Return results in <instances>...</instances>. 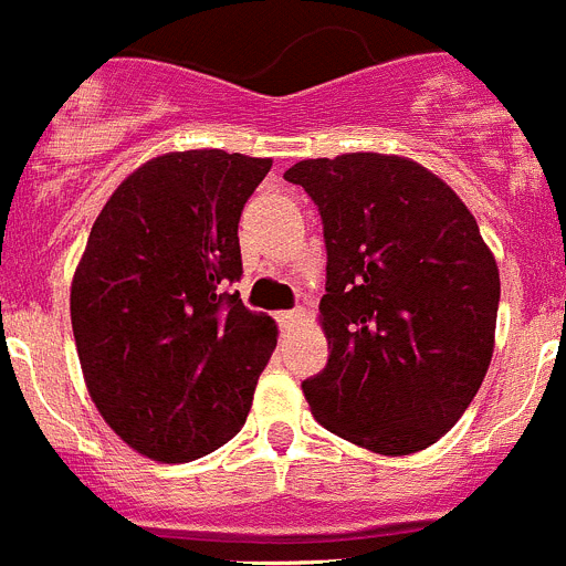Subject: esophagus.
<instances>
[{
	"mask_svg": "<svg viewBox=\"0 0 566 566\" xmlns=\"http://www.w3.org/2000/svg\"><path fill=\"white\" fill-rule=\"evenodd\" d=\"M302 310H284V313H279V321H282V327H293L302 321Z\"/></svg>",
	"mask_w": 566,
	"mask_h": 566,
	"instance_id": "obj_1",
	"label": "esophagus"
}]
</instances>
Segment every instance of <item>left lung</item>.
Instances as JSON below:
<instances>
[{"label":"left lung","instance_id":"1","mask_svg":"<svg viewBox=\"0 0 566 566\" xmlns=\"http://www.w3.org/2000/svg\"><path fill=\"white\" fill-rule=\"evenodd\" d=\"M327 245V366L302 384L315 420L375 454L440 440L493 355L496 259L465 202L420 163L378 151L295 163Z\"/></svg>","mask_w":566,"mask_h":566}]
</instances>
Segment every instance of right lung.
Listing matches in <instances>:
<instances>
[{
    "instance_id": "right-lung-1",
    "label": "right lung",
    "mask_w": 566,
    "mask_h": 566,
    "mask_svg": "<svg viewBox=\"0 0 566 566\" xmlns=\"http://www.w3.org/2000/svg\"><path fill=\"white\" fill-rule=\"evenodd\" d=\"M271 166L222 149L144 163L115 188L75 268L86 389L109 429L157 462L237 437L276 349V321L228 293L242 279L239 217Z\"/></svg>"
}]
</instances>
